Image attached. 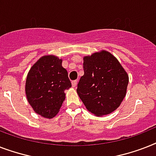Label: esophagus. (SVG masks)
<instances>
[{
  "instance_id": "obj_1",
  "label": "esophagus",
  "mask_w": 156,
  "mask_h": 156,
  "mask_svg": "<svg viewBox=\"0 0 156 156\" xmlns=\"http://www.w3.org/2000/svg\"><path fill=\"white\" fill-rule=\"evenodd\" d=\"M77 84H78V80L72 81V86H73V87H75Z\"/></svg>"
}]
</instances>
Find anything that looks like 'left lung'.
Returning <instances> with one entry per match:
<instances>
[{"label":"left lung","mask_w":156,"mask_h":156,"mask_svg":"<svg viewBox=\"0 0 156 156\" xmlns=\"http://www.w3.org/2000/svg\"><path fill=\"white\" fill-rule=\"evenodd\" d=\"M84 75L77 92L88 111L104 116L115 111L126 96L129 76L117 59L106 51L83 58Z\"/></svg>","instance_id":"left-lung-1"}]
</instances>
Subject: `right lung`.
Listing matches in <instances>:
<instances>
[{"mask_svg":"<svg viewBox=\"0 0 156 156\" xmlns=\"http://www.w3.org/2000/svg\"><path fill=\"white\" fill-rule=\"evenodd\" d=\"M62 61L55 56H44L30 68L26 81V95L37 114L45 118L55 116L65 100V90L71 87Z\"/></svg>","mask_w":156,"mask_h":156,"instance_id":"add662e5","label":"right lung"}]
</instances>
